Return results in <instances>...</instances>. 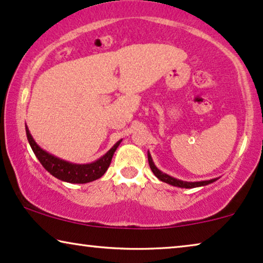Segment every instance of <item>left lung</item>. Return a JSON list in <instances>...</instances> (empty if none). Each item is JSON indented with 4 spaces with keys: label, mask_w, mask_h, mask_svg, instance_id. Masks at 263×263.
<instances>
[{
    "label": "left lung",
    "mask_w": 263,
    "mask_h": 263,
    "mask_svg": "<svg viewBox=\"0 0 263 263\" xmlns=\"http://www.w3.org/2000/svg\"><path fill=\"white\" fill-rule=\"evenodd\" d=\"M148 164H149L151 170L153 171V174L156 175L161 182H165V183H167V184H171V185H175V186H181V188H196V186L207 185V184H210V183L215 181V179H210V181H202V182H183V181H179V179H176L174 177H171V176L164 174V172H161L160 170H158V168L156 167V165H154V163H153L152 158H151L149 153H148Z\"/></svg>",
    "instance_id": "8db88e82"
}]
</instances>
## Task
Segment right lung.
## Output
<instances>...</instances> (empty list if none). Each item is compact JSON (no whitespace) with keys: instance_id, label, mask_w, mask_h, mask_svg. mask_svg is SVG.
<instances>
[{"instance_id":"right-lung-1","label":"right lung","mask_w":263,"mask_h":263,"mask_svg":"<svg viewBox=\"0 0 263 263\" xmlns=\"http://www.w3.org/2000/svg\"><path fill=\"white\" fill-rule=\"evenodd\" d=\"M26 135L32 151H33L35 157L38 158V160L41 161V164L44 166L45 170L50 172L52 176H55L56 178L61 179V181L69 183H87L102 177V176L105 174L107 167L110 166L115 151L117 149L118 145H120L122 141L121 140V141L116 142V145H115L105 156H103L100 159L95 161V163L79 165L59 159V158L53 157L51 154L46 153L45 151H43L41 147L35 143L33 138H32V135L30 134V132H28L27 127Z\"/></svg>"}]
</instances>
